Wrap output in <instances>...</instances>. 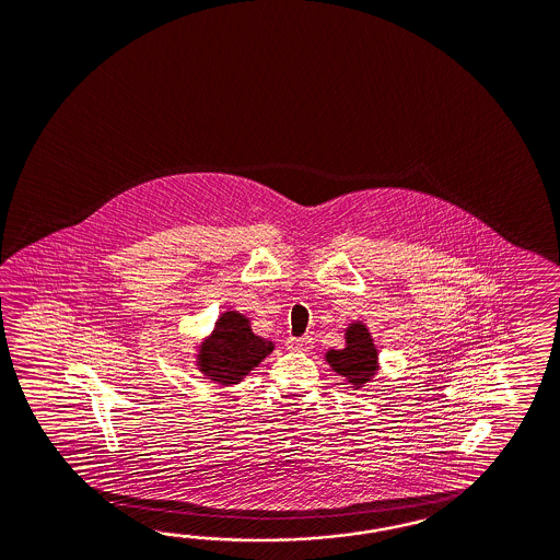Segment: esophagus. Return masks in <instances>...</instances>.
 <instances>
[{
  "label": "esophagus",
  "mask_w": 560,
  "mask_h": 560,
  "mask_svg": "<svg viewBox=\"0 0 560 560\" xmlns=\"http://www.w3.org/2000/svg\"><path fill=\"white\" fill-rule=\"evenodd\" d=\"M289 350H295V352H305V350H310L312 348V338L310 336H302V338H288Z\"/></svg>",
  "instance_id": "34e87169"
}]
</instances>
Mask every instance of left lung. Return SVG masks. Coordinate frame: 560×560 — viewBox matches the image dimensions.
<instances>
[{"mask_svg":"<svg viewBox=\"0 0 560 560\" xmlns=\"http://www.w3.org/2000/svg\"><path fill=\"white\" fill-rule=\"evenodd\" d=\"M324 359L334 373L352 385V389H361L377 375L378 350L363 322L348 324L345 348H330Z\"/></svg>","mask_w":560,"mask_h":560,"instance_id":"left-lung-1","label":"left lung"}]
</instances>
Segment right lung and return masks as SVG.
Instances as JSON below:
<instances>
[{
    "instance_id": "obj_1",
    "label": "right lung",
    "mask_w": 560,
    "mask_h": 560,
    "mask_svg": "<svg viewBox=\"0 0 560 560\" xmlns=\"http://www.w3.org/2000/svg\"><path fill=\"white\" fill-rule=\"evenodd\" d=\"M275 350V342L253 332L250 318L236 310L220 314L212 334L197 347L196 366L203 378L222 387L241 383Z\"/></svg>"
}]
</instances>
